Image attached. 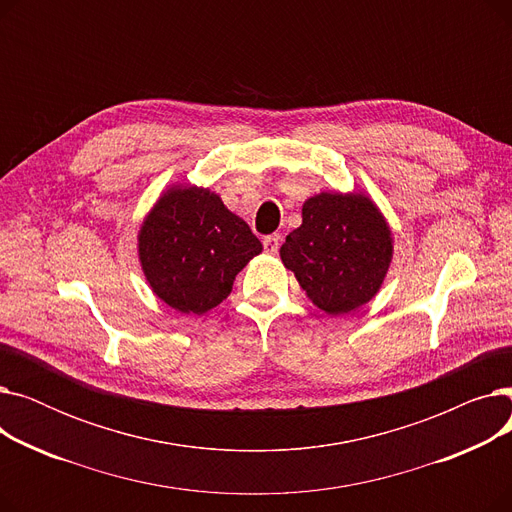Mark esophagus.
<instances>
[{"instance_id":"1","label":"esophagus","mask_w":512,"mask_h":512,"mask_svg":"<svg viewBox=\"0 0 512 512\" xmlns=\"http://www.w3.org/2000/svg\"><path fill=\"white\" fill-rule=\"evenodd\" d=\"M263 247H265V251L267 253H278V249H280V234H270V236H265L263 238Z\"/></svg>"}]
</instances>
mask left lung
Returning a JSON list of instances; mask_svg holds the SVG:
<instances>
[{"instance_id":"1","label":"left lung","mask_w":512,"mask_h":512,"mask_svg":"<svg viewBox=\"0 0 512 512\" xmlns=\"http://www.w3.org/2000/svg\"><path fill=\"white\" fill-rule=\"evenodd\" d=\"M282 263L328 315L359 309L380 290L392 261V232L361 193H319L305 201L303 224L286 236Z\"/></svg>"}]
</instances>
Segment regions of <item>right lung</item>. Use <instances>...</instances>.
<instances>
[{"label": "right lung", "instance_id": "right-lung-1", "mask_svg": "<svg viewBox=\"0 0 512 512\" xmlns=\"http://www.w3.org/2000/svg\"><path fill=\"white\" fill-rule=\"evenodd\" d=\"M261 242L222 199L197 186H172L159 197L139 232V257L157 297L180 313L218 307L236 274Z\"/></svg>", "mask_w": 512, "mask_h": 512}]
</instances>
